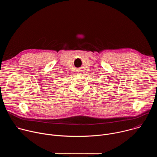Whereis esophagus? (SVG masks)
I'll return each instance as SVG.
<instances>
[{"label": "esophagus", "instance_id": "obj_1", "mask_svg": "<svg viewBox=\"0 0 157 157\" xmlns=\"http://www.w3.org/2000/svg\"><path fill=\"white\" fill-rule=\"evenodd\" d=\"M78 73H77V74H78Z\"/></svg>", "mask_w": 157, "mask_h": 157}]
</instances>
